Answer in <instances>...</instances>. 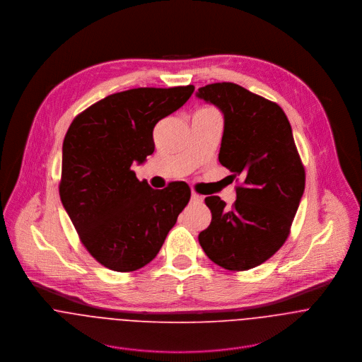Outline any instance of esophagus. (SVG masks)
<instances>
[{
    "label": "esophagus",
    "instance_id": "34e87169",
    "mask_svg": "<svg viewBox=\"0 0 362 362\" xmlns=\"http://www.w3.org/2000/svg\"><path fill=\"white\" fill-rule=\"evenodd\" d=\"M191 202H192V204L199 205V204H202V202H204V198H202L201 195H198V194H195V192H194V194L191 195Z\"/></svg>",
    "mask_w": 362,
    "mask_h": 362
}]
</instances>
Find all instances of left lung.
I'll list each match as a JSON object with an SVG mask.
<instances>
[{"mask_svg": "<svg viewBox=\"0 0 362 362\" xmlns=\"http://www.w3.org/2000/svg\"><path fill=\"white\" fill-rule=\"evenodd\" d=\"M197 98L221 111L218 161L231 177L244 180L231 209L218 197H207L211 221L198 240L216 264L248 270L287 240L305 189V170L280 105L231 82L199 88Z\"/></svg>", "mask_w": 362, "mask_h": 362, "instance_id": "left-lung-1", "label": "left lung"}]
</instances>
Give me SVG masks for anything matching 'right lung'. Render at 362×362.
Wrapping results in <instances>:
<instances>
[{
    "mask_svg": "<svg viewBox=\"0 0 362 362\" xmlns=\"http://www.w3.org/2000/svg\"><path fill=\"white\" fill-rule=\"evenodd\" d=\"M195 88H138L110 95L81 112L62 144L59 198L89 254L114 272L144 267L158 254L191 189L184 181L153 189L132 163L155 152L156 124Z\"/></svg>",
    "mask_w": 362,
    "mask_h": 362,
    "instance_id": "add662e5",
    "label": "right lung"
}]
</instances>
